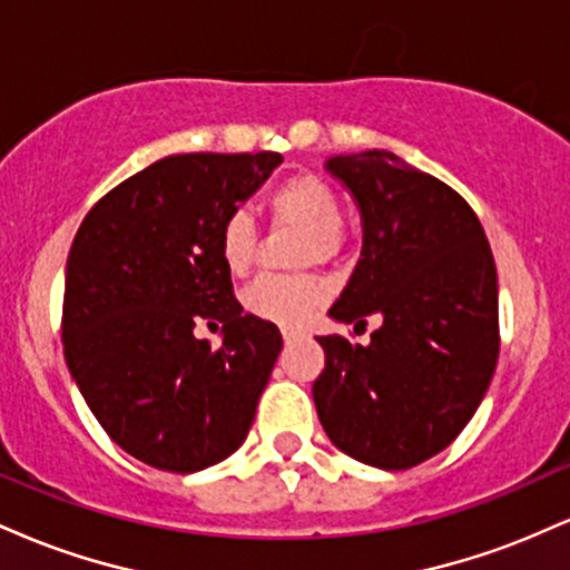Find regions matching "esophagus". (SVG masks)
Instances as JSON below:
<instances>
[{
	"label": "esophagus",
	"mask_w": 570,
	"mask_h": 570,
	"mask_svg": "<svg viewBox=\"0 0 570 570\" xmlns=\"http://www.w3.org/2000/svg\"><path fill=\"white\" fill-rule=\"evenodd\" d=\"M294 337H297V332H294V330H284V340H286V343H292Z\"/></svg>",
	"instance_id": "esophagus-1"
}]
</instances>
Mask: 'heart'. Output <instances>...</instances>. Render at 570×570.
Segmentation results:
<instances>
[{
	"label": "heart",
	"mask_w": 570,
	"mask_h": 570,
	"mask_svg": "<svg viewBox=\"0 0 570 570\" xmlns=\"http://www.w3.org/2000/svg\"><path fill=\"white\" fill-rule=\"evenodd\" d=\"M273 225L305 233L303 263H326L343 246V206L330 181L303 171L286 176L267 193ZM219 257L235 276L257 259V230L246 212H230L219 227ZM324 286L307 276H263L244 292V305L257 318L278 326H299L324 305Z\"/></svg>",
	"instance_id": "1"
}]
</instances>
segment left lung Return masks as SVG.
Returning <instances> with one entry per match:
<instances>
[{"mask_svg": "<svg viewBox=\"0 0 570 570\" xmlns=\"http://www.w3.org/2000/svg\"><path fill=\"white\" fill-rule=\"evenodd\" d=\"M326 171L362 214V259L330 316L381 326L367 345L318 337V421L345 455L399 472L442 453L472 421L499 362V278L466 200L385 149Z\"/></svg>", "mask_w": 570, "mask_h": 570, "instance_id": "left-lung-1", "label": "left lung"}]
</instances>
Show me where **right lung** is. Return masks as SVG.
I'll use <instances>...</instances> for the list:
<instances>
[{"label": "right lung", "instance_id": "obj_1", "mask_svg": "<svg viewBox=\"0 0 570 570\" xmlns=\"http://www.w3.org/2000/svg\"><path fill=\"white\" fill-rule=\"evenodd\" d=\"M278 153L163 158L104 195L67 259L61 340L96 421L128 455L193 474L233 455L252 429L281 345L244 313L219 257V227ZM223 324L217 352L191 335Z\"/></svg>", "mask_w": 570, "mask_h": 570}]
</instances>
